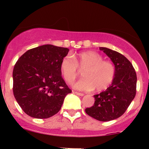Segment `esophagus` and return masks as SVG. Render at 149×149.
I'll return each instance as SVG.
<instances>
[{
	"instance_id": "obj_1",
	"label": "esophagus",
	"mask_w": 149,
	"mask_h": 149,
	"mask_svg": "<svg viewBox=\"0 0 149 149\" xmlns=\"http://www.w3.org/2000/svg\"><path fill=\"white\" fill-rule=\"evenodd\" d=\"M74 93L76 94V95H78V96H81V97L84 96V94H83V93H80V92H74Z\"/></svg>"
}]
</instances>
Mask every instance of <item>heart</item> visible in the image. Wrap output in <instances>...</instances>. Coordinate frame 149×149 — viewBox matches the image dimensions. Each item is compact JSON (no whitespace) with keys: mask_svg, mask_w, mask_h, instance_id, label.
<instances>
[{"mask_svg":"<svg viewBox=\"0 0 149 149\" xmlns=\"http://www.w3.org/2000/svg\"><path fill=\"white\" fill-rule=\"evenodd\" d=\"M83 70V78L73 84V88L81 91H103L111 84L115 77V67L111 63L104 61L103 57L95 52L76 54L74 59L65 56L60 62V70L67 83H71Z\"/></svg>","mask_w":149,"mask_h":149,"instance_id":"heart-1","label":"heart"}]
</instances>
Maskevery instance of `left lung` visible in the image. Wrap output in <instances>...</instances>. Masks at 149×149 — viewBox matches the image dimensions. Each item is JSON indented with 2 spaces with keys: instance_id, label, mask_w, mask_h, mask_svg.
Wrapping results in <instances>:
<instances>
[{
  "instance_id": "1",
  "label": "left lung",
  "mask_w": 149,
  "mask_h": 149,
  "mask_svg": "<svg viewBox=\"0 0 149 149\" xmlns=\"http://www.w3.org/2000/svg\"><path fill=\"white\" fill-rule=\"evenodd\" d=\"M115 66V77L105 91L94 95L92 107L85 109L88 116L100 121H110L120 117L136 95V74L131 62L120 53L100 47Z\"/></svg>"
}]
</instances>
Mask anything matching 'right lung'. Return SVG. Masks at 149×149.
<instances>
[{
    "label": "right lung",
    "instance_id": "obj_1",
    "mask_svg": "<svg viewBox=\"0 0 149 149\" xmlns=\"http://www.w3.org/2000/svg\"><path fill=\"white\" fill-rule=\"evenodd\" d=\"M69 49L44 45L29 49L13 69V94L22 110L35 118H48L59 111L71 90L61 77L60 62Z\"/></svg>",
    "mask_w": 149,
    "mask_h": 149
}]
</instances>
